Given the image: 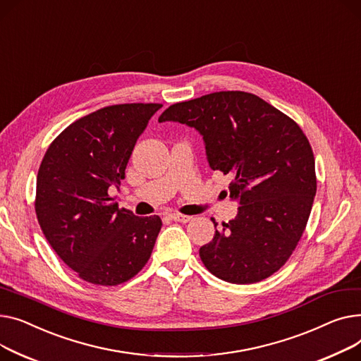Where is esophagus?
Masks as SVG:
<instances>
[{
	"instance_id": "esophagus-1",
	"label": "esophagus",
	"mask_w": 361,
	"mask_h": 361,
	"mask_svg": "<svg viewBox=\"0 0 361 361\" xmlns=\"http://www.w3.org/2000/svg\"><path fill=\"white\" fill-rule=\"evenodd\" d=\"M171 217L173 221H180V223H188V221H190V216H183V214H171L169 216Z\"/></svg>"
}]
</instances>
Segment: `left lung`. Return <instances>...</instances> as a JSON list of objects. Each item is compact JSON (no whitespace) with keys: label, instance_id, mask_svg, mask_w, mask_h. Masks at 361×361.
Wrapping results in <instances>:
<instances>
[{"label":"left lung","instance_id":"left-lung-1","mask_svg":"<svg viewBox=\"0 0 361 361\" xmlns=\"http://www.w3.org/2000/svg\"><path fill=\"white\" fill-rule=\"evenodd\" d=\"M166 121L202 135L209 167L233 176L230 198L240 204L238 216L200 247L205 268L235 284L279 271L303 235L316 194L314 157L300 126L246 92L175 103L160 115Z\"/></svg>","mask_w":361,"mask_h":361}]
</instances>
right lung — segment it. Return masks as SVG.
<instances>
[{
  "label": "right lung",
  "mask_w": 361,
  "mask_h": 361,
  "mask_svg": "<svg viewBox=\"0 0 361 361\" xmlns=\"http://www.w3.org/2000/svg\"><path fill=\"white\" fill-rule=\"evenodd\" d=\"M160 103L106 106L67 126L36 179L35 209L56 255L84 281L118 286L150 259L161 220L112 202L138 137Z\"/></svg>",
  "instance_id": "right-lung-1"
}]
</instances>
